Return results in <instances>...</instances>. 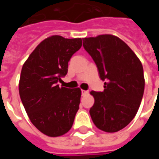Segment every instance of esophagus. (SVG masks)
Masks as SVG:
<instances>
[{
    "label": "esophagus",
    "instance_id": "34e87169",
    "mask_svg": "<svg viewBox=\"0 0 159 159\" xmlns=\"http://www.w3.org/2000/svg\"><path fill=\"white\" fill-rule=\"evenodd\" d=\"M88 91H86V90H82V95L83 96H84V95H86V94H88Z\"/></svg>",
    "mask_w": 159,
    "mask_h": 159
}]
</instances>
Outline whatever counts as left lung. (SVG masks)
I'll use <instances>...</instances> for the list:
<instances>
[{
	"label": "left lung",
	"mask_w": 159,
	"mask_h": 159,
	"mask_svg": "<svg viewBox=\"0 0 159 159\" xmlns=\"http://www.w3.org/2000/svg\"><path fill=\"white\" fill-rule=\"evenodd\" d=\"M83 40L100 78L106 80L103 92H90L94 98L91 118L100 130L117 132L133 120L140 107L145 88L142 64L117 36L105 34Z\"/></svg>",
	"instance_id": "obj_1"
}]
</instances>
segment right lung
<instances>
[{"label":"right lung","mask_w":159,"mask_h":159,"mask_svg":"<svg viewBox=\"0 0 159 159\" xmlns=\"http://www.w3.org/2000/svg\"><path fill=\"white\" fill-rule=\"evenodd\" d=\"M82 38L51 36L40 42L20 74V99L30 122L49 137L61 136L72 127L82 91L59 87L71 56L82 47Z\"/></svg>","instance_id":"right-lung-1"}]
</instances>
